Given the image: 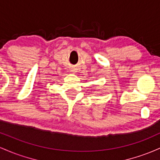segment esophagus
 Here are the masks:
<instances>
[{
  "mask_svg": "<svg viewBox=\"0 0 160 160\" xmlns=\"http://www.w3.org/2000/svg\"><path fill=\"white\" fill-rule=\"evenodd\" d=\"M72 72H74V71H73V70H72Z\"/></svg>",
  "mask_w": 160,
  "mask_h": 160,
  "instance_id": "obj_1",
  "label": "esophagus"
}]
</instances>
